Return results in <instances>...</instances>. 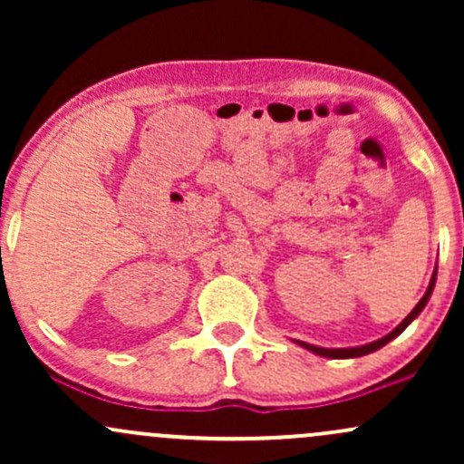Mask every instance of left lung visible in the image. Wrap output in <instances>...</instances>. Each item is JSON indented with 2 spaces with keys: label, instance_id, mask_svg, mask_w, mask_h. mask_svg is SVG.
Instances as JSON below:
<instances>
[{
  "label": "left lung",
  "instance_id": "8db88e82",
  "mask_svg": "<svg viewBox=\"0 0 464 464\" xmlns=\"http://www.w3.org/2000/svg\"><path fill=\"white\" fill-rule=\"evenodd\" d=\"M434 284H436V270H434L432 279H430V285H428V290H425V295L420 296V301L417 303V305H414V310L410 312L408 316L403 318V321L399 323L397 327L392 329L391 334L384 335V338H380V340H372V343H369V344H362V347H349V349H324V347H316V344H307V343H301V340H296V344H301L303 349L312 351V353H316V355H323V358H360V355L372 353V351L382 349V347H384V344L391 343L392 338H397V335L401 334L403 329H406L408 324L412 323L414 318H417L420 312H423V307L428 305L430 296H432V292H434Z\"/></svg>",
  "mask_w": 464,
  "mask_h": 464
}]
</instances>
